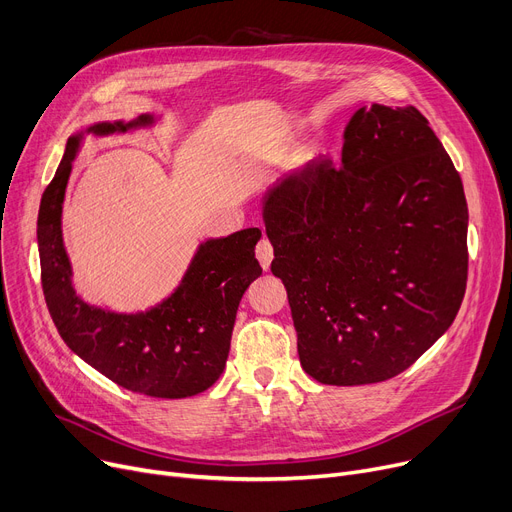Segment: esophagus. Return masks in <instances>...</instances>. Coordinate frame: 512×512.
<instances>
[{
    "instance_id": "obj_1",
    "label": "esophagus",
    "mask_w": 512,
    "mask_h": 512,
    "mask_svg": "<svg viewBox=\"0 0 512 512\" xmlns=\"http://www.w3.org/2000/svg\"><path fill=\"white\" fill-rule=\"evenodd\" d=\"M255 255H257V259H259L263 270H270V263H272V259H274V247H272V242L267 240V238L259 240V245H257V249H255Z\"/></svg>"
}]
</instances>
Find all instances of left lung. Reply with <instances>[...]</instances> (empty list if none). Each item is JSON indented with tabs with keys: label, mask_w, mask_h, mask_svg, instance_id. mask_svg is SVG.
<instances>
[{
	"label": "left lung",
	"mask_w": 512,
	"mask_h": 512,
	"mask_svg": "<svg viewBox=\"0 0 512 512\" xmlns=\"http://www.w3.org/2000/svg\"><path fill=\"white\" fill-rule=\"evenodd\" d=\"M263 222L301 365L321 384L394 378L461 309L463 182L413 105L357 110L342 164L317 159L280 178L265 193Z\"/></svg>",
	"instance_id": "8db88e82"
}]
</instances>
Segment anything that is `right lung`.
Wrapping results in <instances>:
<instances>
[{"mask_svg": "<svg viewBox=\"0 0 512 512\" xmlns=\"http://www.w3.org/2000/svg\"><path fill=\"white\" fill-rule=\"evenodd\" d=\"M153 124L151 114H141L132 122L91 124L68 139L39 207L41 284L53 324L74 355L126 390L186 398L213 386L226 367L238 303L263 272L255 259L261 230L201 242L178 288L139 313H116L80 299L62 238L66 184L85 132L107 137Z\"/></svg>", "mask_w": 512, "mask_h": 512, "instance_id": "1", "label": "right lung"}]
</instances>
